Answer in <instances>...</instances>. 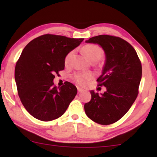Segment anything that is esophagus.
Segmentation results:
<instances>
[{
    "label": "esophagus",
    "mask_w": 157,
    "mask_h": 157,
    "mask_svg": "<svg viewBox=\"0 0 157 157\" xmlns=\"http://www.w3.org/2000/svg\"><path fill=\"white\" fill-rule=\"evenodd\" d=\"M77 89H78V93H82V91H84V90H83V89H81V88H79V87H78V88H77Z\"/></svg>",
    "instance_id": "1"
}]
</instances>
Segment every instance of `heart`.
Listing matches in <instances>:
<instances>
[{"instance_id": "heart-1", "label": "heart", "mask_w": 157, "mask_h": 157, "mask_svg": "<svg viewBox=\"0 0 157 157\" xmlns=\"http://www.w3.org/2000/svg\"><path fill=\"white\" fill-rule=\"evenodd\" d=\"M82 50L86 57L89 58L91 62L99 60L102 55V50L99 46L94 44H88L82 48ZM75 54V50H71L69 52L65 57V64L69 66L72 62L73 55ZM73 78L77 84L79 85H84L92 79V75L90 73H77L73 76Z\"/></svg>"}]
</instances>
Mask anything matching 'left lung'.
<instances>
[{
	"mask_svg": "<svg viewBox=\"0 0 157 157\" xmlns=\"http://www.w3.org/2000/svg\"><path fill=\"white\" fill-rule=\"evenodd\" d=\"M97 44L105 53V63L98 86L107 88L104 94L91 91V100L84 105L86 116L95 123L107 125L124 116L139 94L142 66L136 50L128 42L107 34L86 41Z\"/></svg>",
	"mask_w": 157,
	"mask_h": 157,
	"instance_id": "left-lung-1",
	"label": "left lung"
}]
</instances>
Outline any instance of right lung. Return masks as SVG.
<instances>
[{"label": "right lung", "instance_id": "add662e5", "mask_svg": "<svg viewBox=\"0 0 157 157\" xmlns=\"http://www.w3.org/2000/svg\"><path fill=\"white\" fill-rule=\"evenodd\" d=\"M84 39L44 34L27 44L16 63L14 78L18 96L30 115L42 121L55 120L67 109L78 90L71 82L53 83L64 69L66 55Z\"/></svg>", "mask_w": 157, "mask_h": 157}]
</instances>
